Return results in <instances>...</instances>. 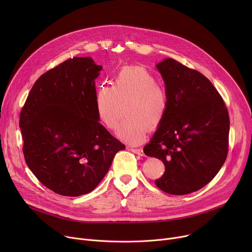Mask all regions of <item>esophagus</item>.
<instances>
[{"instance_id":"1","label":"esophagus","mask_w":252,"mask_h":252,"mask_svg":"<svg viewBox=\"0 0 252 252\" xmlns=\"http://www.w3.org/2000/svg\"><path fill=\"white\" fill-rule=\"evenodd\" d=\"M130 151H131V152H134V153H136V154H138V155H141V156H143V155H144L143 149H141V148H130Z\"/></svg>"}]
</instances>
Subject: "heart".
<instances>
[{"mask_svg": "<svg viewBox=\"0 0 252 252\" xmlns=\"http://www.w3.org/2000/svg\"><path fill=\"white\" fill-rule=\"evenodd\" d=\"M126 105L127 118L117 130L122 140L139 144L146 138L149 126H159L166 116L169 100L157 77L142 66H125L113 78L112 86H100L95 94L99 122L110 130L116 129Z\"/></svg>", "mask_w": 252, "mask_h": 252, "instance_id": "obj_1", "label": "heart"}]
</instances>
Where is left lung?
Here are the masks:
<instances>
[{"label":"left lung","instance_id":"1","mask_svg":"<svg viewBox=\"0 0 252 252\" xmlns=\"http://www.w3.org/2000/svg\"><path fill=\"white\" fill-rule=\"evenodd\" d=\"M156 67L169 106L144 153L164 163V175L155 181L158 188L173 195L189 194L208 184L226 161L228 109L218 90L199 71L171 58Z\"/></svg>","mask_w":252,"mask_h":252}]
</instances>
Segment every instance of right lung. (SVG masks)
Listing matches in <instances>:
<instances>
[{"label":"right lung","instance_id":"1","mask_svg":"<svg viewBox=\"0 0 252 252\" xmlns=\"http://www.w3.org/2000/svg\"><path fill=\"white\" fill-rule=\"evenodd\" d=\"M101 69L91 57L65 60L37 78L20 112L26 164L63 196L94 190L126 148L98 122L95 78Z\"/></svg>","mask_w":252,"mask_h":252}]
</instances>
